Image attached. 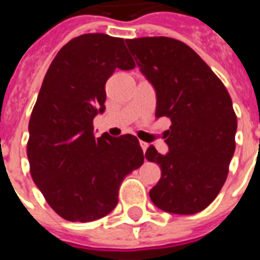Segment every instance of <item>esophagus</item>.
Returning a JSON list of instances; mask_svg holds the SVG:
<instances>
[{
    "label": "esophagus",
    "mask_w": 260,
    "mask_h": 260,
    "mask_svg": "<svg viewBox=\"0 0 260 260\" xmlns=\"http://www.w3.org/2000/svg\"><path fill=\"white\" fill-rule=\"evenodd\" d=\"M140 146H142L143 152H144V154H146L147 148H148V146H150V144H148V143H146V142H140Z\"/></svg>",
    "instance_id": "1"
}]
</instances>
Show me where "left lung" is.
Returning <instances> with one entry per match:
<instances>
[{
    "label": "left lung",
    "instance_id": "8db88e82",
    "mask_svg": "<svg viewBox=\"0 0 260 260\" xmlns=\"http://www.w3.org/2000/svg\"><path fill=\"white\" fill-rule=\"evenodd\" d=\"M126 46L156 91V117L170 118L169 152L148 147L146 159L162 177L150 190L159 209L194 214L212 204L225 183L238 120L224 83L187 44L171 38L126 39Z\"/></svg>",
    "mask_w": 260,
    "mask_h": 260
}]
</instances>
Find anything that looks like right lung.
Listing matches in <instances>:
<instances>
[{"mask_svg":"<svg viewBox=\"0 0 260 260\" xmlns=\"http://www.w3.org/2000/svg\"><path fill=\"white\" fill-rule=\"evenodd\" d=\"M116 69H135L122 39L74 38L51 63L30 114V175L67 221H94L110 213L122 179L144 162L134 135L94 136L93 120L105 110V83Z\"/></svg>","mask_w":260,"mask_h":260,"instance_id":"1","label":"right lung"}]
</instances>
